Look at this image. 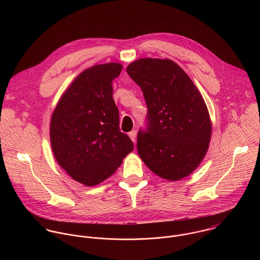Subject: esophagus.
<instances>
[{"mask_svg":"<svg viewBox=\"0 0 260 260\" xmlns=\"http://www.w3.org/2000/svg\"><path fill=\"white\" fill-rule=\"evenodd\" d=\"M129 137L131 138V140H132L133 142H135V141H136V131L133 130V131L129 132Z\"/></svg>","mask_w":260,"mask_h":260,"instance_id":"esophagus-1","label":"esophagus"}]
</instances>
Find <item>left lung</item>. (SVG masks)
<instances>
[{"instance_id": "left-lung-1", "label": "left lung", "mask_w": 260, "mask_h": 260, "mask_svg": "<svg viewBox=\"0 0 260 260\" xmlns=\"http://www.w3.org/2000/svg\"><path fill=\"white\" fill-rule=\"evenodd\" d=\"M126 71L140 86L148 109L146 126L137 135L139 156L162 178L175 181L188 176L204 158L211 137L202 96L168 59H139Z\"/></svg>"}]
</instances>
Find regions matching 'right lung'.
<instances>
[{
  "instance_id": "add662e5",
  "label": "right lung",
  "mask_w": 260,
  "mask_h": 260,
  "mask_svg": "<svg viewBox=\"0 0 260 260\" xmlns=\"http://www.w3.org/2000/svg\"><path fill=\"white\" fill-rule=\"evenodd\" d=\"M122 65H96L79 75L52 115L50 137L59 165L76 181L101 183L133 151L120 130L119 110L113 99V80Z\"/></svg>"
}]
</instances>
